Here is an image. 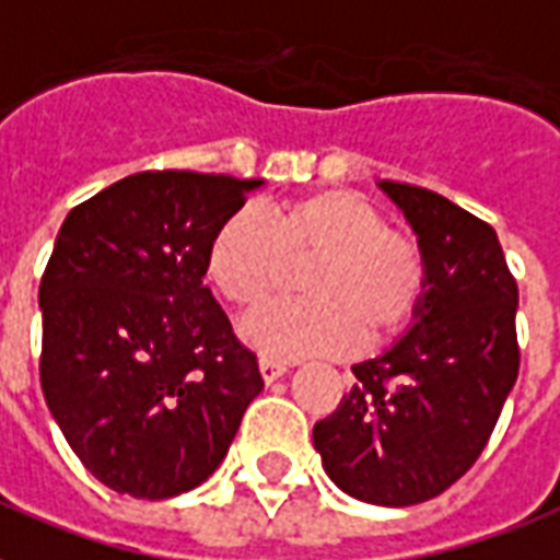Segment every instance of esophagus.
Returning <instances> with one entry per match:
<instances>
[{
	"mask_svg": "<svg viewBox=\"0 0 560 560\" xmlns=\"http://www.w3.org/2000/svg\"><path fill=\"white\" fill-rule=\"evenodd\" d=\"M258 366H261V375L267 384H272L276 378H281V375L288 373V364H284V361H276V358H261Z\"/></svg>",
	"mask_w": 560,
	"mask_h": 560,
	"instance_id": "esophagus-1",
	"label": "esophagus"
}]
</instances>
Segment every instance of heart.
Returning <instances> with one entry per match:
<instances>
[{
  "mask_svg": "<svg viewBox=\"0 0 560 560\" xmlns=\"http://www.w3.org/2000/svg\"><path fill=\"white\" fill-rule=\"evenodd\" d=\"M302 264L299 288L308 299L246 326V340L264 355L384 347L411 326L429 290L417 237L387 225L366 196L347 187L284 199L264 220L232 213L208 243L205 272L232 308L252 317L288 288L290 267Z\"/></svg>",
  "mask_w": 560,
  "mask_h": 560,
  "instance_id": "obj_1",
  "label": "heart"
}]
</instances>
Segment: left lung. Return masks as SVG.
Instances as JSON below:
<instances>
[{
    "label": "left lung",
    "instance_id": "left-lung-1",
    "mask_svg": "<svg viewBox=\"0 0 560 560\" xmlns=\"http://www.w3.org/2000/svg\"><path fill=\"white\" fill-rule=\"evenodd\" d=\"M382 190L417 232L429 290L394 347L352 366L314 446L343 493L405 508L441 497L488 446L520 373L517 281L485 220L425 187Z\"/></svg>",
    "mask_w": 560,
    "mask_h": 560
}]
</instances>
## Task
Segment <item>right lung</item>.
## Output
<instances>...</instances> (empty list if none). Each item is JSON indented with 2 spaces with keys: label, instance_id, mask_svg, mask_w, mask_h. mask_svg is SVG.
Listing matches in <instances>:
<instances>
[{
  "label": "right lung",
  "instance_id": "1",
  "mask_svg": "<svg viewBox=\"0 0 560 560\" xmlns=\"http://www.w3.org/2000/svg\"><path fill=\"white\" fill-rule=\"evenodd\" d=\"M261 178L135 173L75 205L40 279V387L105 488L202 485L264 390L258 358L202 284L208 243Z\"/></svg>",
  "mask_w": 560,
  "mask_h": 560
}]
</instances>
